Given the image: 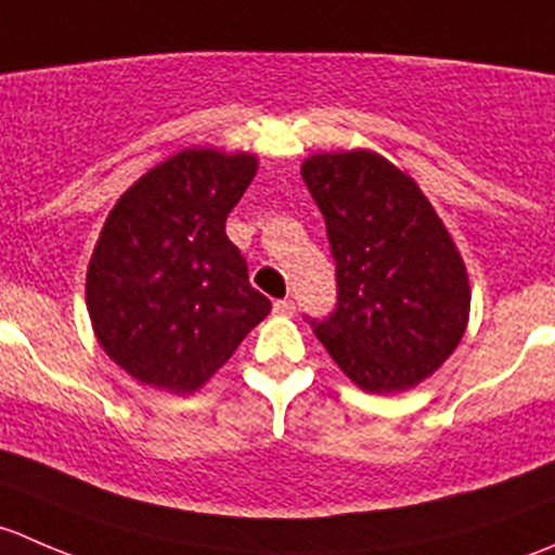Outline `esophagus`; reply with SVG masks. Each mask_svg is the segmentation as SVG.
<instances>
[{"label":"esophagus","mask_w":555,"mask_h":555,"mask_svg":"<svg viewBox=\"0 0 555 555\" xmlns=\"http://www.w3.org/2000/svg\"><path fill=\"white\" fill-rule=\"evenodd\" d=\"M273 313H276V317H293L295 313V304L293 300H276V304H273Z\"/></svg>","instance_id":"obj_1"}]
</instances>
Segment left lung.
Here are the masks:
<instances>
[{
	"label": "left lung",
	"mask_w": 555,
	"mask_h": 555,
	"mask_svg": "<svg viewBox=\"0 0 555 555\" xmlns=\"http://www.w3.org/2000/svg\"><path fill=\"white\" fill-rule=\"evenodd\" d=\"M304 182L327 225L338 304L309 319L340 371L365 391H402L433 376L467 330L469 282L427 195L371 153H319Z\"/></svg>",
	"instance_id": "8db88e82"
}]
</instances>
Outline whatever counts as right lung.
<instances>
[{
    "label": "right lung",
    "mask_w": 555,
    "mask_h": 555,
    "mask_svg": "<svg viewBox=\"0 0 555 555\" xmlns=\"http://www.w3.org/2000/svg\"><path fill=\"white\" fill-rule=\"evenodd\" d=\"M255 171L249 153L182 150L133 182L106 217L86 304L106 357L137 382L195 391L271 311L225 233Z\"/></svg>",
    "instance_id": "add662e5"
}]
</instances>
